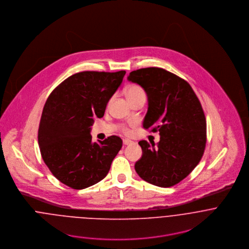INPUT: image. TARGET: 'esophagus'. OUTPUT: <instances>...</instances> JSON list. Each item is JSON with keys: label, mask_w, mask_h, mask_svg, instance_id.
<instances>
[{"label": "esophagus", "mask_w": 249, "mask_h": 249, "mask_svg": "<svg viewBox=\"0 0 249 249\" xmlns=\"http://www.w3.org/2000/svg\"><path fill=\"white\" fill-rule=\"evenodd\" d=\"M123 142H124V145H127V144H130V143H132L133 142L131 140H129V139H124Z\"/></svg>", "instance_id": "obj_1"}]
</instances>
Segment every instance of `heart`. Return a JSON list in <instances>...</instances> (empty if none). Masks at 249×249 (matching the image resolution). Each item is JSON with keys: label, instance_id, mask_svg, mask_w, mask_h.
I'll return each instance as SVG.
<instances>
[{"label": "heart", "instance_id": "obj_1", "mask_svg": "<svg viewBox=\"0 0 249 249\" xmlns=\"http://www.w3.org/2000/svg\"><path fill=\"white\" fill-rule=\"evenodd\" d=\"M125 94H126V97H127V99H128V98L136 97V96H138V95H142V94H144V92H143V90H142V88L141 86H139V85H131V86H129V87L125 90ZM123 129H124V132H127V131H128L126 127H124Z\"/></svg>", "mask_w": 249, "mask_h": 249}]
</instances>
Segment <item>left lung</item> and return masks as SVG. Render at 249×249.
I'll list each match as a JSON object with an SVG mask.
<instances>
[{
  "label": "left lung",
  "mask_w": 249,
  "mask_h": 249,
  "mask_svg": "<svg viewBox=\"0 0 249 249\" xmlns=\"http://www.w3.org/2000/svg\"><path fill=\"white\" fill-rule=\"evenodd\" d=\"M127 79L147 96L142 126L159 131L160 141H140L142 157L135 171L144 181L168 188L179 183L199 163L206 144V120L191 85L162 68L131 71Z\"/></svg>",
  "instance_id": "obj_1"
}]
</instances>
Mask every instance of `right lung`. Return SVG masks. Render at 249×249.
Segmentation results:
<instances>
[{
	"label": "right lung",
	"instance_id": "1",
	"mask_svg": "<svg viewBox=\"0 0 249 249\" xmlns=\"http://www.w3.org/2000/svg\"><path fill=\"white\" fill-rule=\"evenodd\" d=\"M124 74L74 73L51 93L44 106L38 129L42 158L53 177L72 189L88 188L106 178L123 145L115 135L93 142L90 132Z\"/></svg>",
	"mask_w": 249,
	"mask_h": 249
}]
</instances>
